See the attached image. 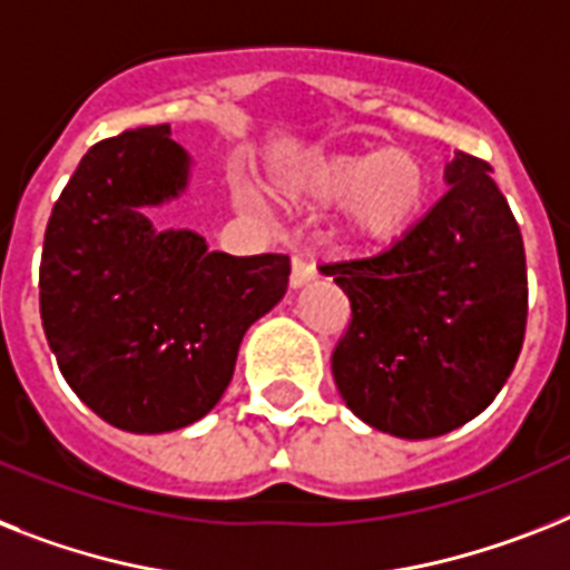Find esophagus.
I'll return each mask as SVG.
<instances>
[{
	"mask_svg": "<svg viewBox=\"0 0 570 570\" xmlns=\"http://www.w3.org/2000/svg\"><path fill=\"white\" fill-rule=\"evenodd\" d=\"M314 276H317V267L312 262H305L303 256H294V262H291V288H303Z\"/></svg>",
	"mask_w": 570,
	"mask_h": 570,
	"instance_id": "obj_1",
	"label": "esophagus"
}]
</instances>
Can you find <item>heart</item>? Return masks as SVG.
I'll return each mask as SVG.
<instances>
[{
    "label": "heart",
    "mask_w": 570,
    "mask_h": 570,
    "mask_svg": "<svg viewBox=\"0 0 570 570\" xmlns=\"http://www.w3.org/2000/svg\"><path fill=\"white\" fill-rule=\"evenodd\" d=\"M294 191L312 204H341L343 233L355 244H387L411 227L428 195L422 159L407 148L337 150L305 163Z\"/></svg>",
    "instance_id": "1"
}]
</instances>
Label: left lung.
<instances>
[{
  "mask_svg": "<svg viewBox=\"0 0 570 570\" xmlns=\"http://www.w3.org/2000/svg\"><path fill=\"white\" fill-rule=\"evenodd\" d=\"M489 163L454 154L445 191L420 224L370 258L323 265L352 320L332 375L358 420L431 440L487 411L519 361L528 262Z\"/></svg>",
  "mask_w": 570,
  "mask_h": 570,
  "instance_id": "obj_1",
  "label": "left lung"
}]
</instances>
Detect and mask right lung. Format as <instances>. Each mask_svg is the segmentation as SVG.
Returning a JSON list of instances; mask_svg holds the SVG:
<instances>
[{
  "mask_svg": "<svg viewBox=\"0 0 570 570\" xmlns=\"http://www.w3.org/2000/svg\"><path fill=\"white\" fill-rule=\"evenodd\" d=\"M189 171L168 125L92 145L42 242L40 317L60 373L130 434L204 420L244 332L288 291V256H229L191 229L154 227L148 215L180 197Z\"/></svg>",
  "mask_w": 570,
  "mask_h": 570,
  "instance_id": "obj_1",
  "label": "right lung"
}]
</instances>
